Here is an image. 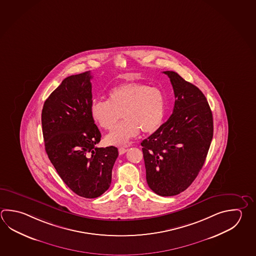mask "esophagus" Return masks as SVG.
Here are the masks:
<instances>
[{
  "mask_svg": "<svg viewBox=\"0 0 256 256\" xmlns=\"http://www.w3.org/2000/svg\"><path fill=\"white\" fill-rule=\"evenodd\" d=\"M126 151H128V150L125 148H118V152H120V154H125Z\"/></svg>",
  "mask_w": 256,
  "mask_h": 256,
  "instance_id": "1",
  "label": "esophagus"
}]
</instances>
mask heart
Listing matches in <instances>:
<instances>
[{
  "mask_svg": "<svg viewBox=\"0 0 256 256\" xmlns=\"http://www.w3.org/2000/svg\"><path fill=\"white\" fill-rule=\"evenodd\" d=\"M166 100L158 88L142 83H126L112 88L108 98H96L90 105V116L102 130H110L121 116L125 120L106 136L110 145L124 146L138 135L150 134L164 122Z\"/></svg>",
  "mask_w": 256,
  "mask_h": 256,
  "instance_id": "obj_1",
  "label": "heart"
}]
</instances>
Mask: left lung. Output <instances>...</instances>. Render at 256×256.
I'll return each mask as SVG.
<instances>
[{"label": "left lung", "instance_id": "1", "mask_svg": "<svg viewBox=\"0 0 256 256\" xmlns=\"http://www.w3.org/2000/svg\"><path fill=\"white\" fill-rule=\"evenodd\" d=\"M163 73L174 90L173 113L141 146L150 189L161 196H172L198 176L211 145L214 124L202 92L174 72Z\"/></svg>", "mask_w": 256, "mask_h": 256}]
</instances>
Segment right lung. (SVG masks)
Segmentation results:
<instances>
[{
  "instance_id": "right-lung-1",
  "label": "right lung",
  "mask_w": 256,
  "mask_h": 256,
  "mask_svg": "<svg viewBox=\"0 0 256 256\" xmlns=\"http://www.w3.org/2000/svg\"><path fill=\"white\" fill-rule=\"evenodd\" d=\"M90 72L72 75L44 102L45 150L58 176L78 196L96 198L110 186L118 156L111 146L98 148L102 134L90 116Z\"/></svg>"
}]
</instances>
